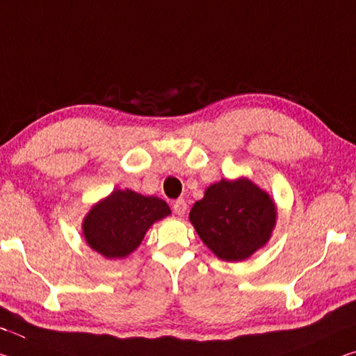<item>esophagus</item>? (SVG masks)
Segmentation results:
<instances>
[{"label": "esophagus", "mask_w": 356, "mask_h": 356, "mask_svg": "<svg viewBox=\"0 0 356 356\" xmlns=\"http://www.w3.org/2000/svg\"><path fill=\"white\" fill-rule=\"evenodd\" d=\"M172 211H174V213H176V216H179V217L185 216V212H187V202H185L184 200H177V201L172 204Z\"/></svg>", "instance_id": "1"}]
</instances>
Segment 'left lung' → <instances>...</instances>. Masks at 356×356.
I'll list each match as a JSON object with an SVG mask.
<instances>
[{
	"instance_id": "8db88e82",
	"label": "left lung",
	"mask_w": 356,
	"mask_h": 356,
	"mask_svg": "<svg viewBox=\"0 0 356 356\" xmlns=\"http://www.w3.org/2000/svg\"><path fill=\"white\" fill-rule=\"evenodd\" d=\"M201 241L223 261H242L266 245L277 209L266 191L247 177L222 179L190 211Z\"/></svg>"
}]
</instances>
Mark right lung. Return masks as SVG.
<instances>
[{
	"label": "right lung",
	"instance_id": "obj_1",
	"mask_svg": "<svg viewBox=\"0 0 356 356\" xmlns=\"http://www.w3.org/2000/svg\"><path fill=\"white\" fill-rule=\"evenodd\" d=\"M169 213L166 201L158 196H144L128 188L114 190L83 218V238L106 258H125L138 249L152 225Z\"/></svg>",
	"mask_w": 356,
	"mask_h": 356
}]
</instances>
